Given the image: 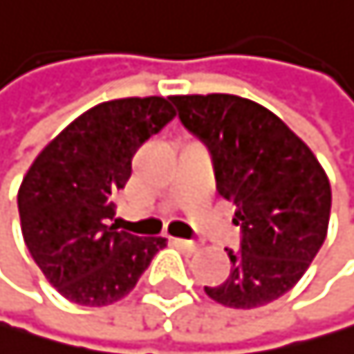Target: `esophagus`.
I'll use <instances>...</instances> for the list:
<instances>
[{
	"instance_id": "obj_1",
	"label": "esophagus",
	"mask_w": 354,
	"mask_h": 354,
	"mask_svg": "<svg viewBox=\"0 0 354 354\" xmlns=\"http://www.w3.org/2000/svg\"><path fill=\"white\" fill-rule=\"evenodd\" d=\"M171 243H174V245L183 248V250H189V252H194L196 248H198V243H194V241H185V239H171Z\"/></svg>"
}]
</instances>
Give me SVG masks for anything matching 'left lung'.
<instances>
[{
    "label": "left lung",
    "mask_w": 354,
    "mask_h": 354,
    "mask_svg": "<svg viewBox=\"0 0 354 354\" xmlns=\"http://www.w3.org/2000/svg\"><path fill=\"white\" fill-rule=\"evenodd\" d=\"M180 122L209 147L216 189L236 205L241 252L230 277L205 292L227 308L283 297L324 245L330 180L310 147L270 109L230 93L171 95Z\"/></svg>",
    "instance_id": "8db88e82"
}]
</instances>
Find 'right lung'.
<instances>
[{
	"label": "right lung",
	"instance_id": "obj_1",
	"mask_svg": "<svg viewBox=\"0 0 354 354\" xmlns=\"http://www.w3.org/2000/svg\"><path fill=\"white\" fill-rule=\"evenodd\" d=\"M171 97H122L75 118L32 160L17 192L24 243L57 292L100 308L127 297L162 236L118 232L115 194L133 153L174 120Z\"/></svg>",
	"mask_w": 354,
	"mask_h": 354
}]
</instances>
